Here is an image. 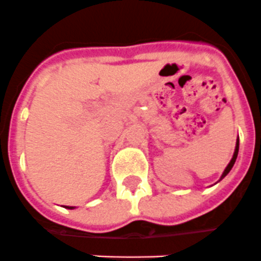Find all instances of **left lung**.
<instances>
[{"mask_svg": "<svg viewBox=\"0 0 261 261\" xmlns=\"http://www.w3.org/2000/svg\"><path fill=\"white\" fill-rule=\"evenodd\" d=\"M238 151H239V139H237V145H236V151H234V154H233V159L230 160V163H229V165L226 166V169H225L224 170V173H222V175H221V179L224 177H226L227 174H229V171L231 170V168H233V165H234V163H236V160H237V156H238Z\"/></svg>", "mask_w": 261, "mask_h": 261, "instance_id": "1", "label": "left lung"}]
</instances>
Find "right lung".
<instances>
[{
  "mask_svg": "<svg viewBox=\"0 0 261 261\" xmlns=\"http://www.w3.org/2000/svg\"><path fill=\"white\" fill-rule=\"evenodd\" d=\"M65 208H69V210H72V208H74V206H65Z\"/></svg>",
  "mask_w": 261,
  "mask_h": 261,
  "instance_id": "1",
  "label": "right lung"
}]
</instances>
